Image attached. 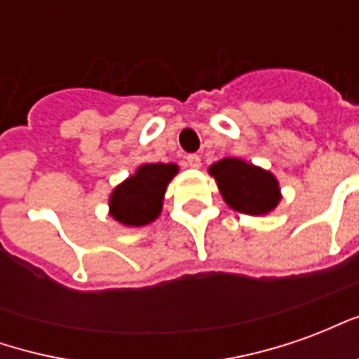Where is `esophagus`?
Here are the masks:
<instances>
[{
	"mask_svg": "<svg viewBox=\"0 0 359 359\" xmlns=\"http://www.w3.org/2000/svg\"><path fill=\"white\" fill-rule=\"evenodd\" d=\"M187 165L192 167V169H200L202 167V157L196 156V154H190V156H187Z\"/></svg>",
	"mask_w": 359,
	"mask_h": 359,
	"instance_id": "esophagus-1",
	"label": "esophagus"
}]
</instances>
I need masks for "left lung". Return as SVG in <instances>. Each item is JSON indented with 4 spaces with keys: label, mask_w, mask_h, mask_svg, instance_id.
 <instances>
[{
    "label": "left lung",
    "mask_w": 359,
    "mask_h": 359,
    "mask_svg": "<svg viewBox=\"0 0 359 359\" xmlns=\"http://www.w3.org/2000/svg\"><path fill=\"white\" fill-rule=\"evenodd\" d=\"M219 192L229 208L246 215H267L280 202L275 175L238 157H225L210 167Z\"/></svg>",
    "instance_id": "1"
}]
</instances>
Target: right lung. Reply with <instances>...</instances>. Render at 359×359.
Wrapping results in <instances>:
<instances>
[{
  "mask_svg": "<svg viewBox=\"0 0 359 359\" xmlns=\"http://www.w3.org/2000/svg\"><path fill=\"white\" fill-rule=\"evenodd\" d=\"M177 172L175 163L140 165L111 192L109 215L125 226L149 225L159 217L167 184Z\"/></svg>",
  "mask_w": 359,
  "mask_h": 359,
  "instance_id": "obj_1",
  "label": "right lung"
}]
</instances>
